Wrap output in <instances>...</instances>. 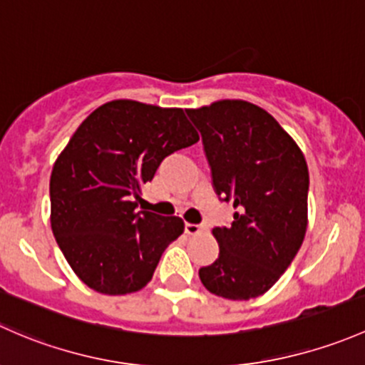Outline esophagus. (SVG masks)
<instances>
[{
	"mask_svg": "<svg viewBox=\"0 0 365 365\" xmlns=\"http://www.w3.org/2000/svg\"><path fill=\"white\" fill-rule=\"evenodd\" d=\"M184 232H186L187 235H198L202 232V227L195 223H186L184 225Z\"/></svg>",
	"mask_w": 365,
	"mask_h": 365,
	"instance_id": "obj_1",
	"label": "esophagus"
}]
</instances>
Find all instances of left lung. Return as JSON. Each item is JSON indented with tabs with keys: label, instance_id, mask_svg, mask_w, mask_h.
Returning a JSON list of instances; mask_svg holds the SVG:
<instances>
[{
	"label": "left lung",
	"instance_id": "obj_1",
	"mask_svg": "<svg viewBox=\"0 0 365 365\" xmlns=\"http://www.w3.org/2000/svg\"><path fill=\"white\" fill-rule=\"evenodd\" d=\"M186 114L202 135L214 191L235 209L228 227L212 230L220 257L198 276L210 294L255 299L279 279L302 246L307 163L279 123L250 101H216Z\"/></svg>",
	"mask_w": 365,
	"mask_h": 365
}]
</instances>
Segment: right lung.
Wrapping results in <instances>:
<instances>
[{
    "instance_id": "right-lung-1",
    "label": "right lung",
    "mask_w": 365,
    "mask_h": 365,
    "mask_svg": "<svg viewBox=\"0 0 365 365\" xmlns=\"http://www.w3.org/2000/svg\"><path fill=\"white\" fill-rule=\"evenodd\" d=\"M198 142L182 108L133 100L82 121L51 174V225L73 272L95 292L125 295L151 281L181 217L137 210L140 187L172 153Z\"/></svg>"
}]
</instances>
